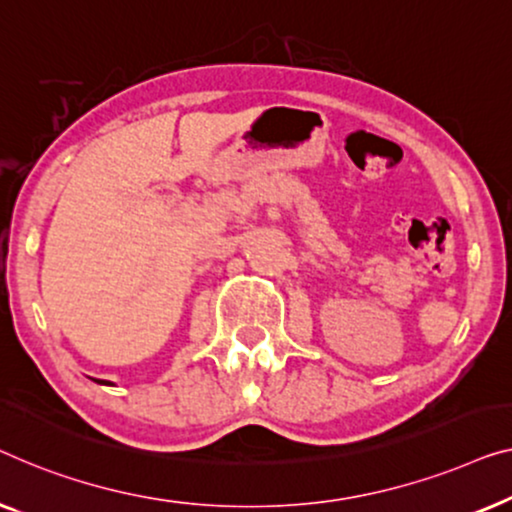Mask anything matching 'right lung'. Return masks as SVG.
Returning <instances> with one entry per match:
<instances>
[{"mask_svg":"<svg viewBox=\"0 0 512 512\" xmlns=\"http://www.w3.org/2000/svg\"><path fill=\"white\" fill-rule=\"evenodd\" d=\"M97 383H106V380H97Z\"/></svg>","mask_w":512,"mask_h":512,"instance_id":"add662e5","label":"right lung"}]
</instances>
